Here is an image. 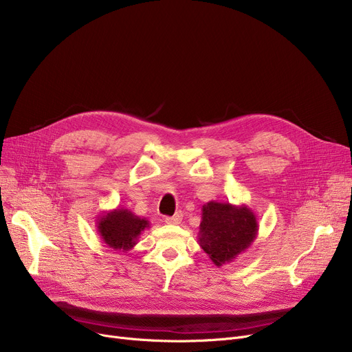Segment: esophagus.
Here are the masks:
<instances>
[{
    "instance_id": "1",
    "label": "esophagus",
    "mask_w": 352,
    "mask_h": 352,
    "mask_svg": "<svg viewBox=\"0 0 352 352\" xmlns=\"http://www.w3.org/2000/svg\"><path fill=\"white\" fill-rule=\"evenodd\" d=\"M181 221H182V214L181 212H177L173 217L165 218V223L170 224V226H178V224H181Z\"/></svg>"
}]
</instances>
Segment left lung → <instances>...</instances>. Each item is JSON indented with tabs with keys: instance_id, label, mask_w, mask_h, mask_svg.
I'll list each match as a JSON object with an SVG mask.
<instances>
[{
	"instance_id": "1",
	"label": "left lung",
	"mask_w": 352,
	"mask_h": 352,
	"mask_svg": "<svg viewBox=\"0 0 352 352\" xmlns=\"http://www.w3.org/2000/svg\"><path fill=\"white\" fill-rule=\"evenodd\" d=\"M198 244L221 267L245 252L258 234V221L247 206L210 201L201 208Z\"/></svg>"
}]
</instances>
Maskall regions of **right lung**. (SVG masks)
I'll return each instance as SVG.
<instances>
[{"mask_svg":"<svg viewBox=\"0 0 352 352\" xmlns=\"http://www.w3.org/2000/svg\"><path fill=\"white\" fill-rule=\"evenodd\" d=\"M146 228H150V221L126 208L105 211L97 218V230L104 244L120 252L133 250Z\"/></svg>","mask_w":352,"mask_h":352,"instance_id":"right-lung-1","label":"right lung"}]
</instances>
